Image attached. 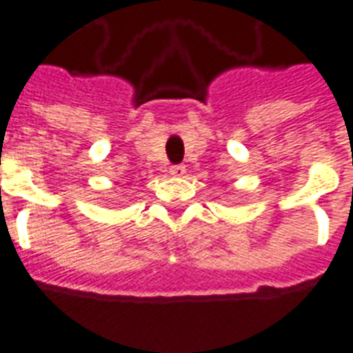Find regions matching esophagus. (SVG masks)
I'll list each match as a JSON object with an SVG mask.
<instances>
[{
    "label": "esophagus",
    "mask_w": 353,
    "mask_h": 353,
    "mask_svg": "<svg viewBox=\"0 0 353 353\" xmlns=\"http://www.w3.org/2000/svg\"><path fill=\"white\" fill-rule=\"evenodd\" d=\"M185 172H187V168H185L183 164H176V166H172V168H170V174H172L174 177H183Z\"/></svg>",
    "instance_id": "esophagus-1"
}]
</instances>
